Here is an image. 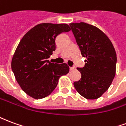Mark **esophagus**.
<instances>
[{
    "mask_svg": "<svg viewBox=\"0 0 126 126\" xmlns=\"http://www.w3.org/2000/svg\"><path fill=\"white\" fill-rule=\"evenodd\" d=\"M69 69H70V70H71V71H74V70L76 69V67H70Z\"/></svg>",
    "mask_w": 126,
    "mask_h": 126,
    "instance_id": "obj_1",
    "label": "esophagus"
}]
</instances>
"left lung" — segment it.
<instances>
[{"instance_id":"left-lung-1","label":"left lung","mask_w":126,"mask_h":126,"mask_svg":"<svg viewBox=\"0 0 126 126\" xmlns=\"http://www.w3.org/2000/svg\"><path fill=\"white\" fill-rule=\"evenodd\" d=\"M85 65L77 68L81 79L74 83L77 92L87 99H96L108 90L115 76L117 55L111 40L100 30L88 23L69 24Z\"/></svg>"}]
</instances>
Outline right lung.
I'll list each match as a JSON object with an SVG mask.
<instances>
[{
	"mask_svg": "<svg viewBox=\"0 0 126 126\" xmlns=\"http://www.w3.org/2000/svg\"><path fill=\"white\" fill-rule=\"evenodd\" d=\"M71 30L65 23H44L34 26L23 36L11 61V69L21 89L30 96L41 99L50 94L61 76L68 74L66 63H50L55 38Z\"/></svg>",
	"mask_w": 126,
	"mask_h": 126,
	"instance_id": "add662e5",
	"label": "right lung"
}]
</instances>
